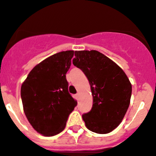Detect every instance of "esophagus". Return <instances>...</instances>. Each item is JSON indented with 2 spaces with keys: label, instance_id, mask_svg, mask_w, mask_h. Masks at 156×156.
Returning <instances> with one entry per match:
<instances>
[{
  "label": "esophagus",
  "instance_id": "obj_1",
  "mask_svg": "<svg viewBox=\"0 0 156 156\" xmlns=\"http://www.w3.org/2000/svg\"><path fill=\"white\" fill-rule=\"evenodd\" d=\"M75 97H76V99H77V100H78V99H79V97H80V94H79V93H77L76 94H75Z\"/></svg>",
  "mask_w": 156,
  "mask_h": 156
}]
</instances>
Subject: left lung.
I'll use <instances>...</instances> for the list:
<instances>
[{"mask_svg": "<svg viewBox=\"0 0 156 156\" xmlns=\"http://www.w3.org/2000/svg\"><path fill=\"white\" fill-rule=\"evenodd\" d=\"M73 65L81 69L90 85L93 105L82 115L89 130L106 134L121 123L130 103L132 85L123 69L96 50L75 51Z\"/></svg>", "mask_w": 156, "mask_h": 156, "instance_id": "left-lung-1", "label": "left lung"}]
</instances>
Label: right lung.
Returning <instances> with one entry per match:
<instances>
[{"mask_svg": "<svg viewBox=\"0 0 156 156\" xmlns=\"http://www.w3.org/2000/svg\"><path fill=\"white\" fill-rule=\"evenodd\" d=\"M73 55V50L51 55L32 69L21 86L27 120L35 130L45 136L61 133L77 105L69 93L66 75Z\"/></svg>", "mask_w": 156, "mask_h": 156, "instance_id": "right-lung-1", "label": "right lung"}]
</instances>
